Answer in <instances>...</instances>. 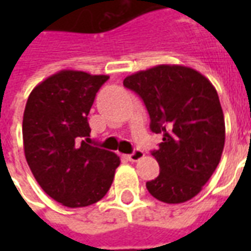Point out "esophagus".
I'll return each mask as SVG.
<instances>
[{"mask_svg": "<svg viewBox=\"0 0 251 251\" xmlns=\"http://www.w3.org/2000/svg\"><path fill=\"white\" fill-rule=\"evenodd\" d=\"M142 157H144V152L138 151V149H136L131 154H127V158H129V161H131V163H136L138 160H141Z\"/></svg>", "mask_w": 251, "mask_h": 251, "instance_id": "esophagus-1", "label": "esophagus"}]
</instances>
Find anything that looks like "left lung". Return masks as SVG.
I'll list each match as a JSON object with an SVG mask.
<instances>
[{
	"mask_svg": "<svg viewBox=\"0 0 251 251\" xmlns=\"http://www.w3.org/2000/svg\"><path fill=\"white\" fill-rule=\"evenodd\" d=\"M124 86L144 100L151 130L163 142L152 156L160 175L147 183L153 198L168 204L191 200L221 161L226 127L212 83L194 68L160 64L125 77Z\"/></svg>",
	"mask_w": 251,
	"mask_h": 251,
	"instance_id": "left-lung-1",
	"label": "left lung"
}]
</instances>
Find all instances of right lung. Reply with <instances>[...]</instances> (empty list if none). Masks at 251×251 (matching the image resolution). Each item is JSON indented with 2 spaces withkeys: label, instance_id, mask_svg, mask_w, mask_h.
Returning a JSON list of instances; mask_svg holds the SVG:
<instances>
[{
  "label": "right lung",
  "instance_id": "right-lung-1",
  "mask_svg": "<svg viewBox=\"0 0 251 251\" xmlns=\"http://www.w3.org/2000/svg\"><path fill=\"white\" fill-rule=\"evenodd\" d=\"M107 75L62 70L39 83L23 118L26 163L48 196L70 208L87 207L107 194L121 160L88 145L87 115Z\"/></svg>",
  "mask_w": 251,
  "mask_h": 251
}]
</instances>
